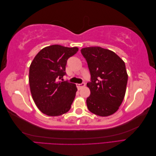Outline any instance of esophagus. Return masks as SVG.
<instances>
[{"label":"esophagus","instance_id":"obj_1","mask_svg":"<svg viewBox=\"0 0 156 156\" xmlns=\"http://www.w3.org/2000/svg\"><path fill=\"white\" fill-rule=\"evenodd\" d=\"M84 86H85V83H83L81 84H77V87L78 90H80L83 87H84Z\"/></svg>","mask_w":156,"mask_h":156}]
</instances>
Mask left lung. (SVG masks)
Returning <instances> with one entry per match:
<instances>
[{
  "instance_id": "obj_1",
  "label": "left lung",
  "mask_w": 156,
  "mask_h": 156,
  "mask_svg": "<svg viewBox=\"0 0 156 156\" xmlns=\"http://www.w3.org/2000/svg\"><path fill=\"white\" fill-rule=\"evenodd\" d=\"M87 61L91 82L87 105L91 112L108 116L116 112L125 96L128 75L124 60L115 52L101 47L81 49Z\"/></svg>"
}]
</instances>
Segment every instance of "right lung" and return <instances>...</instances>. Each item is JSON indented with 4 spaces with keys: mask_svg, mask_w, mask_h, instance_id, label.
Listing matches in <instances>:
<instances>
[{
    "mask_svg": "<svg viewBox=\"0 0 156 156\" xmlns=\"http://www.w3.org/2000/svg\"><path fill=\"white\" fill-rule=\"evenodd\" d=\"M78 50L77 47L49 45L42 49L31 62L30 92L37 107L44 114L56 116L70 109L77 88L73 83L58 80L66 74L68 59Z\"/></svg>",
    "mask_w": 156,
    "mask_h": 156,
    "instance_id": "obj_1",
    "label": "right lung"
}]
</instances>
